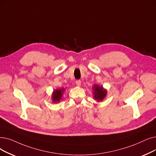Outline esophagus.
<instances>
[{
  "instance_id": "34e87169",
  "label": "esophagus",
  "mask_w": 156,
  "mask_h": 156,
  "mask_svg": "<svg viewBox=\"0 0 156 156\" xmlns=\"http://www.w3.org/2000/svg\"><path fill=\"white\" fill-rule=\"evenodd\" d=\"M81 83H82V82H81V81L80 80H76V85H78V86H80L81 85Z\"/></svg>"
}]
</instances>
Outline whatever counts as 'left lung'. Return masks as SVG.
<instances>
[{"instance_id":"left-lung-1","label":"left lung","mask_w":156,"mask_h":156,"mask_svg":"<svg viewBox=\"0 0 156 156\" xmlns=\"http://www.w3.org/2000/svg\"><path fill=\"white\" fill-rule=\"evenodd\" d=\"M94 98L95 99H96L98 101H102L106 95V90L103 89V88L102 86H98L95 85L94 87Z\"/></svg>"}]
</instances>
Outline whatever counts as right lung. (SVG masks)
I'll return each mask as SVG.
<instances>
[{"label": "right lung", "instance_id": "1", "mask_svg": "<svg viewBox=\"0 0 156 156\" xmlns=\"http://www.w3.org/2000/svg\"><path fill=\"white\" fill-rule=\"evenodd\" d=\"M64 90V89H58V90H56L54 91L53 94V96H52L53 101H54L55 103L58 102L62 96Z\"/></svg>", "mask_w": 156, "mask_h": 156}]
</instances>
